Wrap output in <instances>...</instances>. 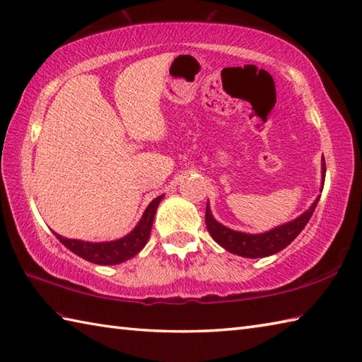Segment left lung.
I'll list each match as a JSON object with an SVG mask.
<instances>
[{
    "instance_id": "1",
    "label": "left lung",
    "mask_w": 362,
    "mask_h": 362,
    "mask_svg": "<svg viewBox=\"0 0 362 362\" xmlns=\"http://www.w3.org/2000/svg\"><path fill=\"white\" fill-rule=\"evenodd\" d=\"M323 175L327 173V166H325V158L322 165ZM320 201V197H317V201L310 205L308 211H304L301 216H298L293 221H290L284 226H279L270 232L259 233V235H251V233H243V232H235L232 229L224 228L223 224H219L216 219L211 216L210 209L207 205L205 209V224H207V229L210 235L214 237L215 242L223 246L224 250H228L232 254H237V256L243 257H267L272 256L284 250L293 240L298 237V233L304 229V226L309 223L310 216H313L314 210L317 207V202Z\"/></svg>"
}]
</instances>
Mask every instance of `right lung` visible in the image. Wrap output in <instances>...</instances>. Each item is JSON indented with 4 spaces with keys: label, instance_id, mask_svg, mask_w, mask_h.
I'll return each instance as SVG.
<instances>
[{
    "label": "right lung",
    "instance_id": "right-lung-1",
    "mask_svg": "<svg viewBox=\"0 0 362 362\" xmlns=\"http://www.w3.org/2000/svg\"><path fill=\"white\" fill-rule=\"evenodd\" d=\"M163 196L155 197V199L148 204L146 209L143 218L138 223L136 228H134L129 235L116 240V242H108V243H89V242H81V240H70V238H62L61 235L56 233L59 242L67 247V250L72 251L76 256L81 259L92 262V264L97 265H116L122 264V262L132 259L134 254H138L143 247L146 246L148 237H151L155 211Z\"/></svg>",
    "mask_w": 362,
    "mask_h": 362
}]
</instances>
